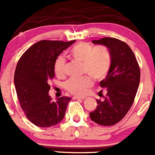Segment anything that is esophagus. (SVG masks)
<instances>
[{
    "label": "esophagus",
    "mask_w": 155,
    "mask_h": 155,
    "mask_svg": "<svg viewBox=\"0 0 155 155\" xmlns=\"http://www.w3.org/2000/svg\"><path fill=\"white\" fill-rule=\"evenodd\" d=\"M73 99H85L86 97H80V96H73Z\"/></svg>",
    "instance_id": "obj_1"
}]
</instances>
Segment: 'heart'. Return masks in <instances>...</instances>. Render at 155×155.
I'll use <instances>...</instances> for the list:
<instances>
[{
    "mask_svg": "<svg viewBox=\"0 0 155 155\" xmlns=\"http://www.w3.org/2000/svg\"><path fill=\"white\" fill-rule=\"evenodd\" d=\"M73 61L82 64V73L86 74L81 78H72L64 83V88L71 94L82 95L86 94L95 81H102L108 76L112 66V56L110 50L104 45L93 47L86 43L75 45L69 52ZM66 61L63 56L56 59L54 64L55 74L62 77L65 74Z\"/></svg>",
    "mask_w": 155,
    "mask_h": 155,
    "instance_id": "heart-1",
    "label": "heart"
}]
</instances>
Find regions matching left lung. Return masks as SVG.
Masks as SVG:
<instances>
[{
	"label": "left lung",
	"mask_w": 155,
	"mask_h": 155,
	"mask_svg": "<svg viewBox=\"0 0 155 155\" xmlns=\"http://www.w3.org/2000/svg\"><path fill=\"white\" fill-rule=\"evenodd\" d=\"M106 46L112 56L108 76L100 82L107 92L104 100H98L96 108L89 113L92 121L105 126L114 125L125 116L134 102L140 82V68L129 46L113 37L92 40Z\"/></svg>",
	"instance_id": "left-lung-1"
}]
</instances>
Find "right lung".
Returning <instances> with one entry per match:
<instances>
[{
  "instance_id": "right-lung-1",
  "label": "right lung",
  "mask_w": 155,
  "mask_h": 155,
  "mask_svg": "<svg viewBox=\"0 0 155 155\" xmlns=\"http://www.w3.org/2000/svg\"><path fill=\"white\" fill-rule=\"evenodd\" d=\"M75 40H40L20 58L14 73V84L20 105L27 118L38 127L56 125L64 118L67 96L52 100L48 95L50 81L54 77L58 56Z\"/></svg>"
}]
</instances>
